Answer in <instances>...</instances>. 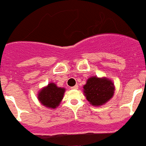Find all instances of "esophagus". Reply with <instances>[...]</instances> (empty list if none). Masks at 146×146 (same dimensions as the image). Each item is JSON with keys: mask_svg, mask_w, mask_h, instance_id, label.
Returning <instances> with one entry per match:
<instances>
[{"mask_svg": "<svg viewBox=\"0 0 146 146\" xmlns=\"http://www.w3.org/2000/svg\"><path fill=\"white\" fill-rule=\"evenodd\" d=\"M71 88H72V89H73V90L78 89V85H75V86H73V87H72Z\"/></svg>", "mask_w": 146, "mask_h": 146, "instance_id": "1", "label": "esophagus"}]
</instances>
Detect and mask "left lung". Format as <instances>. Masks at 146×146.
I'll list each match as a JSON object with an SVG mask.
<instances>
[{
	"mask_svg": "<svg viewBox=\"0 0 146 146\" xmlns=\"http://www.w3.org/2000/svg\"><path fill=\"white\" fill-rule=\"evenodd\" d=\"M115 90V87L111 79L96 76L88 78L83 86L84 95L89 104L94 106H103L110 101Z\"/></svg>",
	"mask_w": 146,
	"mask_h": 146,
	"instance_id": "8db88e82",
	"label": "left lung"
}]
</instances>
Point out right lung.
Masks as SVG:
<instances>
[{
    "instance_id": "add662e5",
    "label": "right lung",
    "mask_w": 146,
    "mask_h": 146,
    "mask_svg": "<svg viewBox=\"0 0 146 146\" xmlns=\"http://www.w3.org/2000/svg\"><path fill=\"white\" fill-rule=\"evenodd\" d=\"M65 91L64 88L58 87L54 82H50L39 91L37 98L42 106L54 110L62 101Z\"/></svg>"
}]
</instances>
